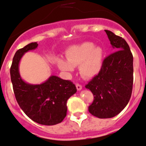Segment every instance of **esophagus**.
I'll use <instances>...</instances> for the list:
<instances>
[{
	"mask_svg": "<svg viewBox=\"0 0 146 146\" xmlns=\"http://www.w3.org/2000/svg\"><path fill=\"white\" fill-rule=\"evenodd\" d=\"M76 87H77V90H82V85H80V84H78V83L76 84Z\"/></svg>",
	"mask_w": 146,
	"mask_h": 146,
	"instance_id": "esophagus-1",
	"label": "esophagus"
}]
</instances>
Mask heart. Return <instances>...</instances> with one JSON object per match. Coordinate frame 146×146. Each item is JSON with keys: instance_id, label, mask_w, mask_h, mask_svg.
Returning a JSON list of instances; mask_svg holds the SVG:
<instances>
[{"instance_id": "b5f03b06", "label": "heart", "mask_w": 146, "mask_h": 146, "mask_svg": "<svg viewBox=\"0 0 146 146\" xmlns=\"http://www.w3.org/2000/svg\"><path fill=\"white\" fill-rule=\"evenodd\" d=\"M66 62L62 58L57 61L58 66L64 72H70L74 66H79L81 75L92 78L99 74L103 66L104 50L101 47H94L92 42H84L69 47L66 51Z\"/></svg>"}]
</instances>
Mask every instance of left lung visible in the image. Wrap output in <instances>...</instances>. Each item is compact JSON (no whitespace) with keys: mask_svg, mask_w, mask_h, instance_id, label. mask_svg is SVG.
I'll list each match as a JSON object with an SVG mask.
<instances>
[{"mask_svg":"<svg viewBox=\"0 0 146 146\" xmlns=\"http://www.w3.org/2000/svg\"><path fill=\"white\" fill-rule=\"evenodd\" d=\"M105 32L115 51L106 57L99 74L85 85L94 96L88 111L100 119L111 118L125 109L133 85V56L127 42L109 30Z\"/></svg>","mask_w":146,"mask_h":146,"instance_id":"obj_1","label":"left lung"}]
</instances>
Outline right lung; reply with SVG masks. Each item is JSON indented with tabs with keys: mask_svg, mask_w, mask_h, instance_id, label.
<instances>
[{
	"mask_svg": "<svg viewBox=\"0 0 146 146\" xmlns=\"http://www.w3.org/2000/svg\"><path fill=\"white\" fill-rule=\"evenodd\" d=\"M37 45L36 42H31L16 52L10 69L13 90L20 108L29 118L40 125H57L66 116V102L77 88L70 80L56 76H50L40 85H30L22 80L19 72L20 59Z\"/></svg>",
	"mask_w": 146,
	"mask_h": 146,
	"instance_id": "add662e5",
	"label": "right lung"
}]
</instances>
